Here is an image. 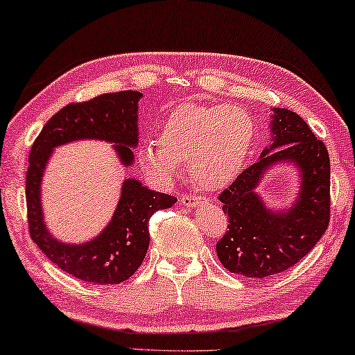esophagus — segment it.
<instances>
[{"mask_svg": "<svg viewBox=\"0 0 355 355\" xmlns=\"http://www.w3.org/2000/svg\"><path fill=\"white\" fill-rule=\"evenodd\" d=\"M181 203L187 208H197V207H202L203 203H205V198H203L202 196H182Z\"/></svg>", "mask_w": 355, "mask_h": 355, "instance_id": "34e87169", "label": "esophagus"}]
</instances>
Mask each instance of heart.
<instances>
[{"label": "heart", "instance_id": "b5f03b06", "mask_svg": "<svg viewBox=\"0 0 355 355\" xmlns=\"http://www.w3.org/2000/svg\"><path fill=\"white\" fill-rule=\"evenodd\" d=\"M255 121L239 106L181 105L159 128L158 142L145 144L139 162L150 176L171 182L181 164L205 189L225 187L249 157Z\"/></svg>", "mask_w": 355, "mask_h": 355}]
</instances>
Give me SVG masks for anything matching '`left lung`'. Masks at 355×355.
Wrapping results in <instances>:
<instances>
[{
	"label": "left lung",
	"instance_id": "1",
	"mask_svg": "<svg viewBox=\"0 0 355 355\" xmlns=\"http://www.w3.org/2000/svg\"><path fill=\"white\" fill-rule=\"evenodd\" d=\"M271 132L273 144L259 162L218 197L230 218L227 231L216 242L218 259L227 271L247 278H266L291 268L313 249L329 225V155L324 144L299 114L283 108L275 110ZM278 161H291L301 169V191L294 207L276 214L264 207L254 187Z\"/></svg>",
	"mask_w": 355,
	"mask_h": 355
}]
</instances>
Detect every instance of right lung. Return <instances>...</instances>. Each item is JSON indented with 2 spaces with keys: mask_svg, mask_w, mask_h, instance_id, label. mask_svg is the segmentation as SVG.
I'll return each instance as SVG.
<instances>
[{
  "mask_svg": "<svg viewBox=\"0 0 355 355\" xmlns=\"http://www.w3.org/2000/svg\"><path fill=\"white\" fill-rule=\"evenodd\" d=\"M140 92L103 94L89 101L69 103L43 125L28 155L26 176L28 234L58 268L85 283L119 284L142 265L150 244L148 221L155 211L173 207L178 198L150 191L137 179H125L113 220L95 239L80 245L58 242L46 231L42 215L40 184L53 148L79 139L113 142L124 166L134 162L137 145Z\"/></svg>",
  "mask_w": 355,
  "mask_h": 355,
  "instance_id": "1",
  "label": "right lung"
}]
</instances>
